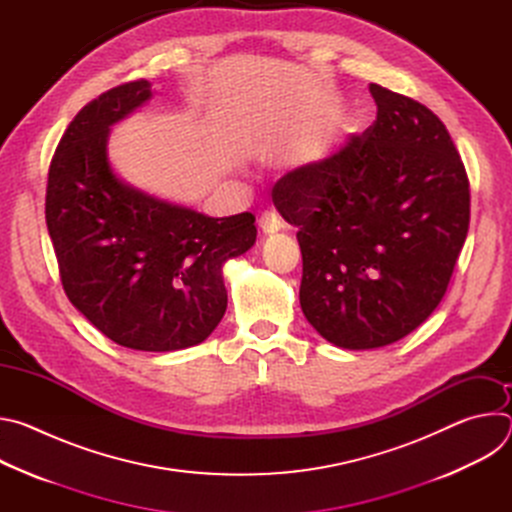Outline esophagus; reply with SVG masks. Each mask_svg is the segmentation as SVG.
Returning <instances> with one entry per match:
<instances>
[{"mask_svg":"<svg viewBox=\"0 0 512 512\" xmlns=\"http://www.w3.org/2000/svg\"><path fill=\"white\" fill-rule=\"evenodd\" d=\"M259 229L265 233V235H273V233H277V231H281L283 229V223H281V218H279V214H275V212H263L261 216H259Z\"/></svg>","mask_w":512,"mask_h":512,"instance_id":"obj_1","label":"esophagus"}]
</instances>
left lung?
<instances>
[{
    "label": "left lung",
    "instance_id": "left-lung-1",
    "mask_svg": "<svg viewBox=\"0 0 512 512\" xmlns=\"http://www.w3.org/2000/svg\"><path fill=\"white\" fill-rule=\"evenodd\" d=\"M369 91L377 121L271 192L298 229L302 312L348 350L393 344L431 316L470 225L466 168L440 117L381 85Z\"/></svg>",
    "mask_w": 512,
    "mask_h": 512
}]
</instances>
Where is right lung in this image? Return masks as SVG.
I'll return each instance as SVG.
<instances>
[{"mask_svg": "<svg viewBox=\"0 0 512 512\" xmlns=\"http://www.w3.org/2000/svg\"><path fill=\"white\" fill-rule=\"evenodd\" d=\"M152 99L150 81L119 85L85 105L48 170L46 225L68 300L119 346L174 352L223 320V265L257 239L255 216L214 218L117 176L107 139Z\"/></svg>", "mask_w": 512, "mask_h": 512, "instance_id": "add662e5", "label": "right lung"}]
</instances>
